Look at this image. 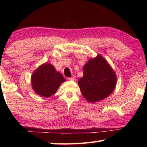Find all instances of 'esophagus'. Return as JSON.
I'll return each instance as SVG.
<instances>
[{"label": "esophagus", "mask_w": 147, "mask_h": 147, "mask_svg": "<svg viewBox=\"0 0 147 147\" xmlns=\"http://www.w3.org/2000/svg\"><path fill=\"white\" fill-rule=\"evenodd\" d=\"M69 80H70L76 81V76H73V77H71V78H69Z\"/></svg>", "instance_id": "esophagus-1"}]
</instances>
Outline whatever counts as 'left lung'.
<instances>
[{"mask_svg": "<svg viewBox=\"0 0 147 147\" xmlns=\"http://www.w3.org/2000/svg\"><path fill=\"white\" fill-rule=\"evenodd\" d=\"M84 76L78 85L84 97L89 102L103 100L115 88V74L108 62L101 56L91 59L83 67Z\"/></svg>", "mask_w": 147, "mask_h": 147, "instance_id": "8db88e82", "label": "left lung"}]
</instances>
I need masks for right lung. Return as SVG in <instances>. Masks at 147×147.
<instances>
[{"instance_id":"obj_1","label":"right lung","mask_w":147,"mask_h":147,"mask_svg":"<svg viewBox=\"0 0 147 147\" xmlns=\"http://www.w3.org/2000/svg\"><path fill=\"white\" fill-rule=\"evenodd\" d=\"M32 88L43 97H49L56 93L61 83L65 81L53 65L45 63L35 71L31 78Z\"/></svg>"}]
</instances>
